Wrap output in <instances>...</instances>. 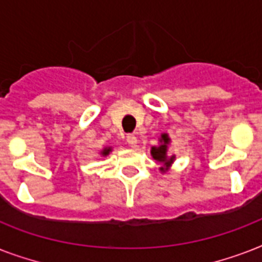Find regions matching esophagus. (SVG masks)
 Listing matches in <instances>:
<instances>
[{"label": "esophagus", "mask_w": 262, "mask_h": 262, "mask_svg": "<svg viewBox=\"0 0 262 262\" xmlns=\"http://www.w3.org/2000/svg\"><path fill=\"white\" fill-rule=\"evenodd\" d=\"M126 143L130 145L132 148L137 147V137L135 135H127L126 136Z\"/></svg>", "instance_id": "obj_1"}]
</instances>
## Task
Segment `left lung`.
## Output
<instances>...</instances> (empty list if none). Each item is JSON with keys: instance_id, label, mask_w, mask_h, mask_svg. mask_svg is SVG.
Returning a JSON list of instances; mask_svg holds the SVG:
<instances>
[{"instance_id": "left-lung-1", "label": "left lung", "mask_w": 262, "mask_h": 262, "mask_svg": "<svg viewBox=\"0 0 262 262\" xmlns=\"http://www.w3.org/2000/svg\"><path fill=\"white\" fill-rule=\"evenodd\" d=\"M160 145L159 147H152L151 149V155L152 158L155 160H158L159 163H163L164 167H162L160 170L164 171L166 168H168L171 166V163L174 162L175 156H167V148H168V144H170V137H168L167 133H163V135L160 136Z\"/></svg>"}]
</instances>
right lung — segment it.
I'll return each mask as SVG.
<instances>
[{
	"label": "right lung",
	"instance_id": "add662e5",
	"mask_svg": "<svg viewBox=\"0 0 262 262\" xmlns=\"http://www.w3.org/2000/svg\"><path fill=\"white\" fill-rule=\"evenodd\" d=\"M110 152H111V148L107 147V148H104V149H103L102 152H100V155H102V156H107V155H108V154H110Z\"/></svg>",
	"mask_w": 262,
	"mask_h": 262
}]
</instances>
